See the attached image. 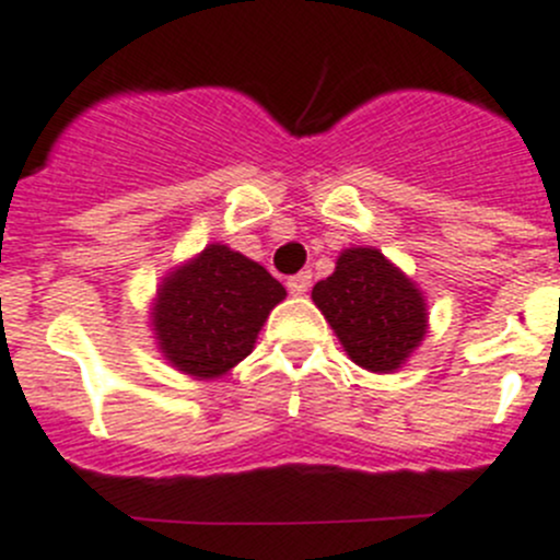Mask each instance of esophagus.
<instances>
[{"instance_id": "34e87169", "label": "esophagus", "mask_w": 560, "mask_h": 560, "mask_svg": "<svg viewBox=\"0 0 560 560\" xmlns=\"http://www.w3.org/2000/svg\"><path fill=\"white\" fill-rule=\"evenodd\" d=\"M310 287H312L310 270H301V273H295L287 279V290H290L292 295H306V292H310Z\"/></svg>"}]
</instances>
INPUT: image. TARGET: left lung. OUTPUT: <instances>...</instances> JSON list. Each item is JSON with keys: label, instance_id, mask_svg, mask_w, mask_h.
<instances>
[{"label": "left lung", "instance_id": "8db88e82", "mask_svg": "<svg viewBox=\"0 0 560 560\" xmlns=\"http://www.w3.org/2000/svg\"><path fill=\"white\" fill-rule=\"evenodd\" d=\"M312 301L348 357L373 373H395L420 348L428 310L420 287L378 248H345Z\"/></svg>", "mask_w": 560, "mask_h": 560}]
</instances>
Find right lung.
I'll list each match as a JSON object with an SVG mask.
<instances>
[{
  "label": "right lung",
  "mask_w": 560,
  "mask_h": 560,
  "mask_svg": "<svg viewBox=\"0 0 560 560\" xmlns=\"http://www.w3.org/2000/svg\"><path fill=\"white\" fill-rule=\"evenodd\" d=\"M284 295L262 265L212 243L162 279L151 310L156 345L179 373L218 378L254 351L256 334Z\"/></svg>",
  "instance_id": "1"
}]
</instances>
